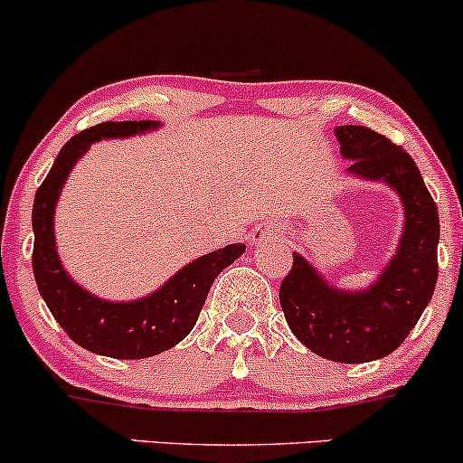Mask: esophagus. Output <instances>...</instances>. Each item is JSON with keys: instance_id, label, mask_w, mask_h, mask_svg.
<instances>
[{"instance_id": "obj_1", "label": "esophagus", "mask_w": 463, "mask_h": 463, "mask_svg": "<svg viewBox=\"0 0 463 463\" xmlns=\"http://www.w3.org/2000/svg\"><path fill=\"white\" fill-rule=\"evenodd\" d=\"M272 237L274 235L270 231H252L250 232V246H261V243L270 241Z\"/></svg>"}]
</instances>
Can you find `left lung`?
<instances>
[{"instance_id": "8db88e82", "label": "left lung", "mask_w": 463, "mask_h": 463, "mask_svg": "<svg viewBox=\"0 0 463 463\" xmlns=\"http://www.w3.org/2000/svg\"><path fill=\"white\" fill-rule=\"evenodd\" d=\"M347 175L383 182L404 208L398 248L378 279L363 289H340L306 257L294 252L292 270L279 289L292 334L321 358L372 363L402 345L438 283L439 215L421 174L402 146L363 125L334 129Z\"/></svg>"}]
</instances>
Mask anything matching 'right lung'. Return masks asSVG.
Listing matches in <instances>:
<instances>
[{
    "instance_id": "1",
    "label": "right lung",
    "mask_w": 463,
    "mask_h": 463,
    "mask_svg": "<svg viewBox=\"0 0 463 463\" xmlns=\"http://www.w3.org/2000/svg\"><path fill=\"white\" fill-rule=\"evenodd\" d=\"M157 120L100 123L63 145L33 204V270L39 294L63 332L91 354L138 360L162 354L189 336L223 268L246 252V243H231L180 268L156 292L134 301H108L74 281L57 252L54 211L74 165L99 140L129 138L156 131Z\"/></svg>"
}]
</instances>
